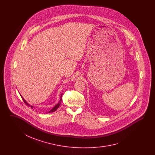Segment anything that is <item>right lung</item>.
Here are the masks:
<instances>
[{
  "mask_svg": "<svg viewBox=\"0 0 155 155\" xmlns=\"http://www.w3.org/2000/svg\"><path fill=\"white\" fill-rule=\"evenodd\" d=\"M62 95H63V94H61V95H60V101H59V102L58 103L56 104V105H55L53 108H52V109L51 110L49 111H48V113H52V112H54V111H55L57 109H58V108L59 107V106H60V103H61V100H62ZM21 97H22V100H23V101H24V102L25 103L27 106H30L31 107L32 109H33V106H31L29 103H27V102H26V101L22 97V96L21 95Z\"/></svg>",
  "mask_w": 155,
  "mask_h": 155,
  "instance_id": "obj_1",
  "label": "right lung"
}]
</instances>
